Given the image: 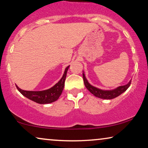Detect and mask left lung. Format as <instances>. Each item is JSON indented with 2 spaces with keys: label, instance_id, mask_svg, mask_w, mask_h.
<instances>
[{
  "label": "left lung",
  "instance_id": "8db88e82",
  "mask_svg": "<svg viewBox=\"0 0 148 148\" xmlns=\"http://www.w3.org/2000/svg\"><path fill=\"white\" fill-rule=\"evenodd\" d=\"M83 81H84V84L86 87V88L91 92V93L95 96V97L101 98V99H111L113 98H115L120 95L121 93L125 92L126 90L128 89V87L130 86L131 84L132 80L129 81L127 84L125 85H121V86H119L117 88L111 90H103L97 88L91 85L88 82L87 79L85 77V75L84 74V72H83Z\"/></svg>",
  "mask_w": 148,
  "mask_h": 148
}]
</instances>
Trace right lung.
<instances>
[{
	"instance_id": "1",
	"label": "right lung",
	"mask_w": 148,
	"mask_h": 148,
	"mask_svg": "<svg viewBox=\"0 0 148 148\" xmlns=\"http://www.w3.org/2000/svg\"><path fill=\"white\" fill-rule=\"evenodd\" d=\"M69 67V65L65 68L61 79L59 81L58 83H57L54 86L51 87L50 89L43 90V91H25V90L20 89L16 85V88L23 95L37 103H51L58 99L60 95H61L64 86H65V81Z\"/></svg>"
}]
</instances>
